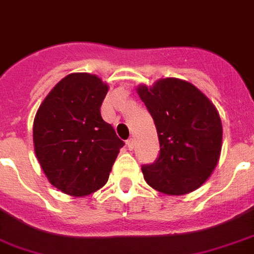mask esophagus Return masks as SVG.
I'll use <instances>...</instances> for the list:
<instances>
[{"label":"esophagus","instance_id":"1","mask_svg":"<svg viewBox=\"0 0 254 254\" xmlns=\"http://www.w3.org/2000/svg\"><path fill=\"white\" fill-rule=\"evenodd\" d=\"M134 144H135V142H134V138H131V137H130V138H129V140L127 141V148L130 149V150H131V149H133V148H134Z\"/></svg>","mask_w":254,"mask_h":254}]
</instances>
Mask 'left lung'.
Instances as JSON below:
<instances>
[{"instance_id": "obj_1", "label": "left lung", "mask_w": 254, "mask_h": 254, "mask_svg": "<svg viewBox=\"0 0 254 254\" xmlns=\"http://www.w3.org/2000/svg\"><path fill=\"white\" fill-rule=\"evenodd\" d=\"M137 93L154 120L160 154L142 165L145 181L156 190L181 196L209 179L221 153L222 125L217 109L190 82L161 78Z\"/></svg>"}]
</instances>
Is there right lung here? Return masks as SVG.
<instances>
[{"mask_svg":"<svg viewBox=\"0 0 254 254\" xmlns=\"http://www.w3.org/2000/svg\"><path fill=\"white\" fill-rule=\"evenodd\" d=\"M109 86L71 73L46 96L33 124L37 160L49 183L69 196H88L106 184L124 141L101 117Z\"/></svg>","mask_w":254,"mask_h":254,"instance_id":"add662e5","label":"right lung"}]
</instances>
